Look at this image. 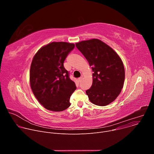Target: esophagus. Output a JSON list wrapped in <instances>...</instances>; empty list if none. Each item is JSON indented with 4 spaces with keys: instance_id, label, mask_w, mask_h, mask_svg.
<instances>
[{
    "instance_id": "obj_1",
    "label": "esophagus",
    "mask_w": 154,
    "mask_h": 154,
    "mask_svg": "<svg viewBox=\"0 0 154 154\" xmlns=\"http://www.w3.org/2000/svg\"><path fill=\"white\" fill-rule=\"evenodd\" d=\"M82 79H83V77H80L78 79V80H79V82H81L82 80Z\"/></svg>"
}]
</instances>
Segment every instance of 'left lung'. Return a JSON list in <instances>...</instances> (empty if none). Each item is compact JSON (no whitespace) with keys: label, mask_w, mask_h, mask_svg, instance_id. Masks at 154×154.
Here are the masks:
<instances>
[{"label":"left lung","mask_w":154,"mask_h":154,"mask_svg":"<svg viewBox=\"0 0 154 154\" xmlns=\"http://www.w3.org/2000/svg\"><path fill=\"white\" fill-rule=\"evenodd\" d=\"M92 67L93 84L86 91L90 100L99 106L113 102L120 94L125 79L123 63L117 53L97 39L75 44Z\"/></svg>","instance_id":"left-lung-1"}]
</instances>
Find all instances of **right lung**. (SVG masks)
I'll use <instances>...</instances> for the list:
<instances>
[{"label":"right lung","instance_id":"add662e5","mask_svg":"<svg viewBox=\"0 0 154 154\" xmlns=\"http://www.w3.org/2000/svg\"><path fill=\"white\" fill-rule=\"evenodd\" d=\"M74 48L72 43L52 42L42 47L33 58L31 88L39 102L49 110L61 112L71 105L70 97L76 86L63 63Z\"/></svg>","mask_w":154,"mask_h":154}]
</instances>
